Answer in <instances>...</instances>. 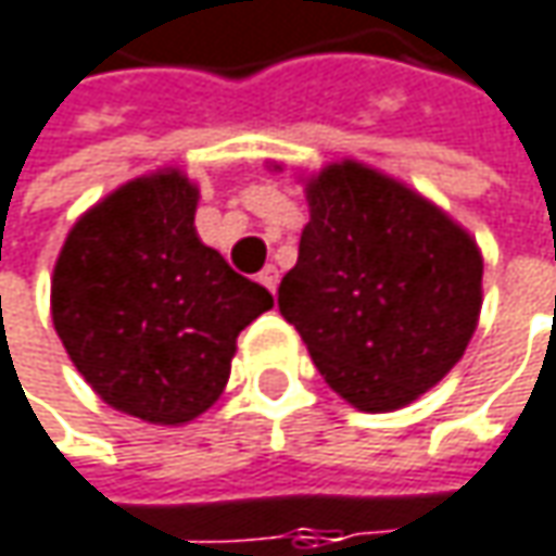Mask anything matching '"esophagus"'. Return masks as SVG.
Here are the masks:
<instances>
[{
    "instance_id": "1",
    "label": "esophagus",
    "mask_w": 556,
    "mask_h": 556,
    "mask_svg": "<svg viewBox=\"0 0 556 556\" xmlns=\"http://www.w3.org/2000/svg\"><path fill=\"white\" fill-rule=\"evenodd\" d=\"M257 279H261V286H267V289L274 292V289H277V282H279V270L274 267V264H267V267H264V270L257 274Z\"/></svg>"
}]
</instances>
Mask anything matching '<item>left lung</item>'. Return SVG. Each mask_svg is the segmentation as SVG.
I'll use <instances>...</instances> for the list:
<instances>
[{
  "label": "left lung",
  "instance_id": "left-lung-1",
  "mask_svg": "<svg viewBox=\"0 0 556 556\" xmlns=\"http://www.w3.org/2000/svg\"><path fill=\"white\" fill-rule=\"evenodd\" d=\"M308 204L299 261L279 282V314L352 406H406L472 340L481 254L446 213L352 160L308 181Z\"/></svg>",
  "mask_w": 556,
  "mask_h": 556
}]
</instances>
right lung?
Instances as JSON below:
<instances>
[{"instance_id":"add662e5","label":"right lung","mask_w":556,"mask_h":556,"mask_svg":"<svg viewBox=\"0 0 556 556\" xmlns=\"http://www.w3.org/2000/svg\"><path fill=\"white\" fill-rule=\"evenodd\" d=\"M198 188L176 169L128 181L84 213L52 274V324L84 380L153 425L223 393L236 337L274 308L194 232Z\"/></svg>"}]
</instances>
